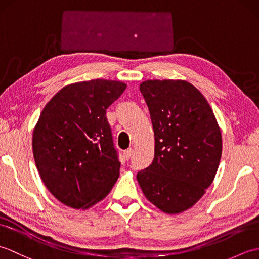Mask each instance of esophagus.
I'll return each mask as SVG.
<instances>
[{
	"label": "esophagus",
	"mask_w": 259,
	"mask_h": 259,
	"mask_svg": "<svg viewBox=\"0 0 259 259\" xmlns=\"http://www.w3.org/2000/svg\"><path fill=\"white\" fill-rule=\"evenodd\" d=\"M131 156H133V149H131V148L123 151V157H124V159H126V160H129Z\"/></svg>",
	"instance_id": "1"
}]
</instances>
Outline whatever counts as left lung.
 Segmentation results:
<instances>
[{"mask_svg":"<svg viewBox=\"0 0 259 259\" xmlns=\"http://www.w3.org/2000/svg\"><path fill=\"white\" fill-rule=\"evenodd\" d=\"M140 91L155 133V158L137 174L146 198L160 210L192 207L216 176L222 134L206 98L183 80H148Z\"/></svg>","mask_w":259,"mask_h":259,"instance_id":"1","label":"left lung"}]
</instances>
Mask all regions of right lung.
<instances>
[{
	"mask_svg": "<svg viewBox=\"0 0 259 259\" xmlns=\"http://www.w3.org/2000/svg\"><path fill=\"white\" fill-rule=\"evenodd\" d=\"M123 82L96 79L62 88L42 110L33 156L49 191L64 205L85 209L102 200L119 177L107 109Z\"/></svg>",
	"mask_w": 259,
	"mask_h": 259,
	"instance_id": "1",
	"label": "right lung"
}]
</instances>
